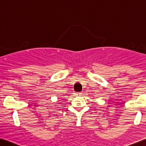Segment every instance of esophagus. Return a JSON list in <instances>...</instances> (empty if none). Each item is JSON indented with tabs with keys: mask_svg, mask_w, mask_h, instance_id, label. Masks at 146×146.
Masks as SVG:
<instances>
[{
	"mask_svg": "<svg viewBox=\"0 0 146 146\" xmlns=\"http://www.w3.org/2000/svg\"><path fill=\"white\" fill-rule=\"evenodd\" d=\"M82 94V93H80V92H77V93H76L75 94V96H80V95Z\"/></svg>",
	"mask_w": 146,
	"mask_h": 146,
	"instance_id": "1",
	"label": "esophagus"
}]
</instances>
